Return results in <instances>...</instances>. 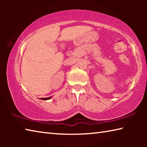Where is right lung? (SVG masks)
<instances>
[{"instance_id": "right-lung-1", "label": "right lung", "mask_w": 147, "mask_h": 147, "mask_svg": "<svg viewBox=\"0 0 147 147\" xmlns=\"http://www.w3.org/2000/svg\"><path fill=\"white\" fill-rule=\"evenodd\" d=\"M51 97H47V98H41L42 100H49V99L51 98Z\"/></svg>"}]
</instances>
